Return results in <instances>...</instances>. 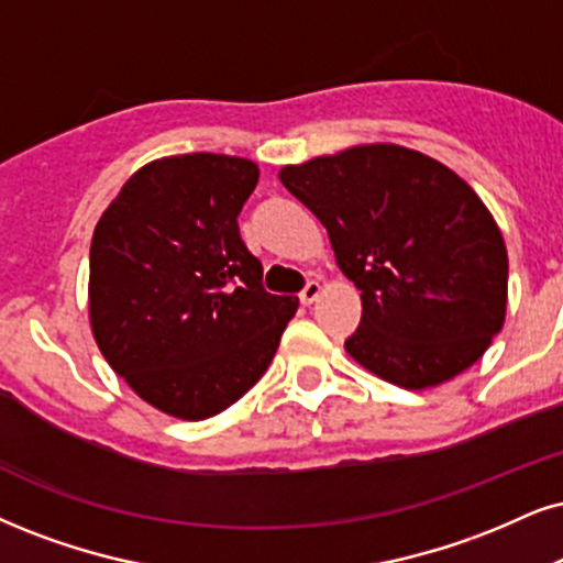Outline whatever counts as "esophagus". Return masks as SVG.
Here are the masks:
<instances>
[{"mask_svg":"<svg viewBox=\"0 0 563 563\" xmlns=\"http://www.w3.org/2000/svg\"><path fill=\"white\" fill-rule=\"evenodd\" d=\"M318 295H321V282L310 279L308 284H305V289L300 292V300H302V305H313L318 300Z\"/></svg>","mask_w":563,"mask_h":563,"instance_id":"1","label":"esophagus"}]
</instances>
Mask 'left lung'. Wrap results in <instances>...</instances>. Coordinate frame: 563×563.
Listing matches in <instances>:
<instances>
[{"label":"left lung","instance_id":"obj_1","mask_svg":"<svg viewBox=\"0 0 563 563\" xmlns=\"http://www.w3.org/2000/svg\"><path fill=\"white\" fill-rule=\"evenodd\" d=\"M363 297L344 350L378 378L439 386L483 357L506 316L509 258L477 192L420 151L357 145L284 166Z\"/></svg>","mask_w":563,"mask_h":563}]
</instances>
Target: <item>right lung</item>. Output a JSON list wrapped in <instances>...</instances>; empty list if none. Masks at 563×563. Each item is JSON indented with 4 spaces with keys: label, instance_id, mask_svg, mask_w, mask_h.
Returning <instances> with one entry per match:
<instances>
[{
    "label": "right lung",
    "instance_id": "obj_1",
    "mask_svg": "<svg viewBox=\"0 0 563 563\" xmlns=\"http://www.w3.org/2000/svg\"><path fill=\"white\" fill-rule=\"evenodd\" d=\"M255 185L247 158L166 156L137 169L96 224V344L137 397L175 418H211L258 384L300 305L263 289L240 238Z\"/></svg>",
    "mask_w": 563,
    "mask_h": 563
}]
</instances>
